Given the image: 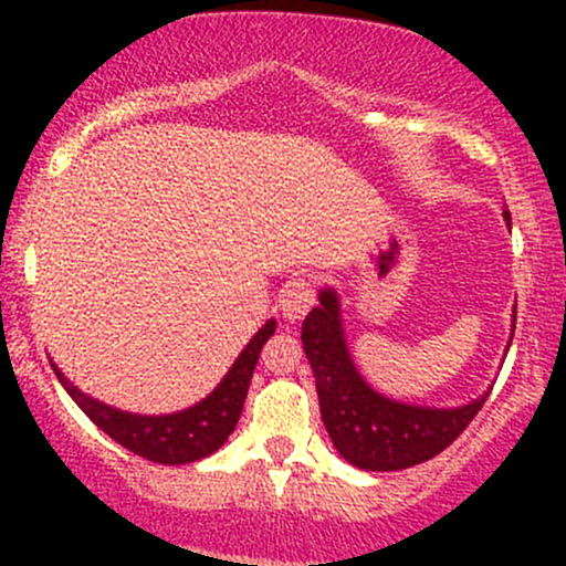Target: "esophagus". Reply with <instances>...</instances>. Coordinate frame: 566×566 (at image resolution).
<instances>
[{
    "mask_svg": "<svg viewBox=\"0 0 566 566\" xmlns=\"http://www.w3.org/2000/svg\"><path fill=\"white\" fill-rule=\"evenodd\" d=\"M314 301H316L314 287H311L308 279L297 276V279H292L287 287L282 290V297H279V311H282L284 319L301 322L303 316L311 311Z\"/></svg>",
    "mask_w": 566,
    "mask_h": 566,
    "instance_id": "34e87169",
    "label": "esophagus"
}]
</instances>
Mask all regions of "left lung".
I'll list each match as a JSON object with an SVG mask.
<instances>
[{"instance_id": "8db88e82", "label": "left lung", "mask_w": 566, "mask_h": 566, "mask_svg": "<svg viewBox=\"0 0 566 566\" xmlns=\"http://www.w3.org/2000/svg\"><path fill=\"white\" fill-rule=\"evenodd\" d=\"M511 223L509 212H503ZM511 327H516L513 308ZM303 350L314 369L324 428L343 460L361 471H401L437 458L452 444L490 396L492 388L460 407H423L375 391L356 369L343 333L340 297L319 290V305L303 322ZM513 333L509 337L511 348Z\"/></svg>"}]
</instances>
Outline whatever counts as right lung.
<instances>
[{
	"label": "right lung",
	"instance_id": "obj_1",
	"mask_svg": "<svg viewBox=\"0 0 566 566\" xmlns=\"http://www.w3.org/2000/svg\"><path fill=\"white\" fill-rule=\"evenodd\" d=\"M274 319L265 322L252 335V340L247 343L242 354L237 356V361L223 375V380L212 388V394H207L193 407L170 415H138L125 412V409H116L112 405H103V401L80 391L55 365L53 369L61 386L80 405L82 412L103 433H108L116 444L140 454V458L154 460V463L186 465L218 452L226 444V439L233 433V428L239 423V415H242L252 373H255L258 356H261L265 340L274 335Z\"/></svg>",
	"mask_w": 566,
	"mask_h": 566
}]
</instances>
